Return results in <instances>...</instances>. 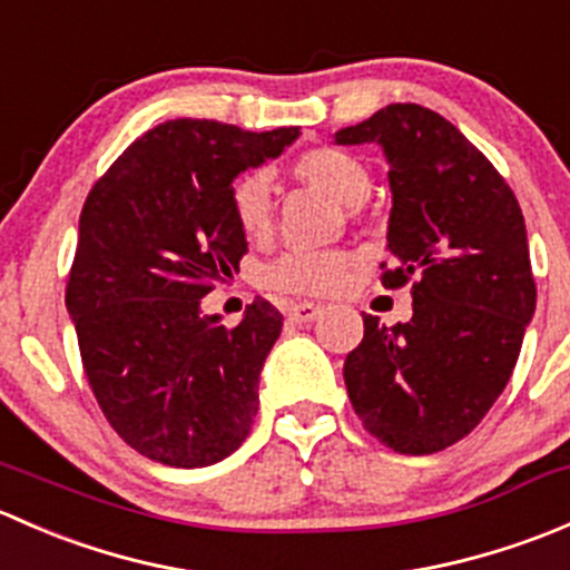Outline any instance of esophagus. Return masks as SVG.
Returning a JSON list of instances; mask_svg holds the SVG:
<instances>
[{"instance_id": "obj_1", "label": "esophagus", "mask_w": 570, "mask_h": 570, "mask_svg": "<svg viewBox=\"0 0 570 570\" xmlns=\"http://www.w3.org/2000/svg\"><path fill=\"white\" fill-rule=\"evenodd\" d=\"M322 314V306L317 303H292L289 308H286V317L289 322H295V325H308V322H314Z\"/></svg>"}]
</instances>
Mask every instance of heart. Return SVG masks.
<instances>
[{"label": "heart", "mask_w": 570, "mask_h": 570, "mask_svg": "<svg viewBox=\"0 0 570 570\" xmlns=\"http://www.w3.org/2000/svg\"><path fill=\"white\" fill-rule=\"evenodd\" d=\"M295 176L344 206L364 204L372 189L370 168L355 154L336 146L306 148L292 163ZM228 206L248 239L267 237L273 228V187L264 170H245L228 189ZM355 258L344 250H286L262 269V284L284 295H331L347 278Z\"/></svg>", "instance_id": "heart-1"}]
</instances>
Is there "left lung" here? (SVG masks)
Instances as JSON below:
<instances>
[{
  "mask_svg": "<svg viewBox=\"0 0 570 570\" xmlns=\"http://www.w3.org/2000/svg\"><path fill=\"white\" fill-rule=\"evenodd\" d=\"M389 159L392 217L381 284L411 281L413 317L386 327L364 314L344 361L366 433L400 455H433L482 422L508 386L534 314L527 228L513 189L439 112L389 105L336 131Z\"/></svg>",
  "mask_w": 570,
  "mask_h": 570,
  "instance_id": "left-lung-1",
  "label": "left lung"
}]
</instances>
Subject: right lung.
Segmentation results:
<instances>
[{"mask_svg":"<svg viewBox=\"0 0 570 570\" xmlns=\"http://www.w3.org/2000/svg\"><path fill=\"white\" fill-rule=\"evenodd\" d=\"M301 129L176 118L131 142L88 193L66 286L85 375L115 433L151 461L232 455L258 411V372L284 317L256 297L237 327L200 314L248 239L228 206L243 170Z\"/></svg>","mask_w":570,"mask_h":570,"instance_id":"right-lung-1","label":"right lung"}]
</instances>
